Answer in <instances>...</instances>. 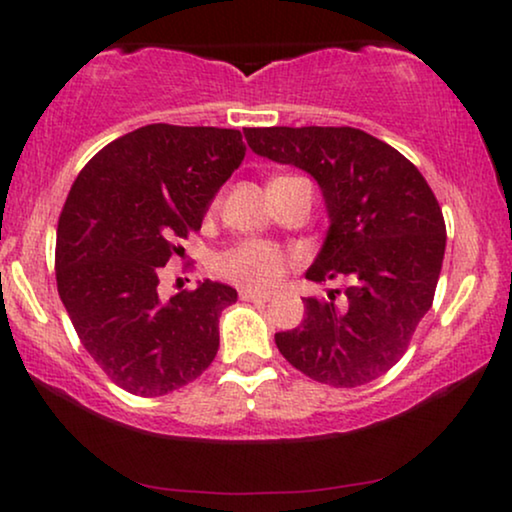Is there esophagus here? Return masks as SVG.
Masks as SVG:
<instances>
[{"mask_svg":"<svg viewBox=\"0 0 512 512\" xmlns=\"http://www.w3.org/2000/svg\"><path fill=\"white\" fill-rule=\"evenodd\" d=\"M240 298H242V300H247V303H268V300H270L268 293L247 291V289H242V291H240Z\"/></svg>","mask_w":512,"mask_h":512,"instance_id":"1","label":"esophagus"}]
</instances>
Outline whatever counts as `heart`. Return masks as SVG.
I'll use <instances>...</instances> for the list:
<instances>
[{"label":"heart","mask_w":512,"mask_h":512,"mask_svg":"<svg viewBox=\"0 0 512 512\" xmlns=\"http://www.w3.org/2000/svg\"><path fill=\"white\" fill-rule=\"evenodd\" d=\"M289 265L291 256L282 247L265 240L237 242L216 256V272L226 282L258 293L275 289Z\"/></svg>","instance_id":"obj_1"}]
</instances>
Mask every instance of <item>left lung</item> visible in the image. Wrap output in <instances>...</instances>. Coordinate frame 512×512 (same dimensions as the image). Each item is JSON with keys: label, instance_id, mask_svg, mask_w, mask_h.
Returning <instances> with one entry per match:
<instances>
[{"label": "left lung", "instance_id": "1", "mask_svg": "<svg viewBox=\"0 0 512 512\" xmlns=\"http://www.w3.org/2000/svg\"><path fill=\"white\" fill-rule=\"evenodd\" d=\"M258 156L310 172L331 228L312 282L347 277L342 303L305 298L307 317L275 333L300 373L328 387H361L394 368L431 310L445 256V219L422 172L356 128H247Z\"/></svg>", "mask_w": 512, "mask_h": 512}]
</instances>
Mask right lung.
Returning a JSON list of instances; mask_svg holds the SVG:
<instances>
[{
    "label": "right lung",
    "instance_id": "add662e5",
    "mask_svg": "<svg viewBox=\"0 0 512 512\" xmlns=\"http://www.w3.org/2000/svg\"><path fill=\"white\" fill-rule=\"evenodd\" d=\"M244 151L240 130L144 125L97 151L67 195L55 240L60 300L81 345L130 394H170L219 352V317L237 291L205 279L165 303L158 282Z\"/></svg>",
    "mask_w": 512,
    "mask_h": 512
}]
</instances>
